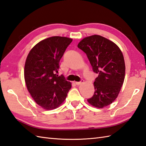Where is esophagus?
Wrapping results in <instances>:
<instances>
[{"label": "esophagus", "instance_id": "1", "mask_svg": "<svg viewBox=\"0 0 146 146\" xmlns=\"http://www.w3.org/2000/svg\"><path fill=\"white\" fill-rule=\"evenodd\" d=\"M84 80H81L80 81H79V82H75V84H77V85H80V84H81V83H83Z\"/></svg>", "mask_w": 146, "mask_h": 146}]
</instances>
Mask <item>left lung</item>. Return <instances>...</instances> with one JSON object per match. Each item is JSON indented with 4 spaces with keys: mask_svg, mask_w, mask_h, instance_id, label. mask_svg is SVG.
Returning a JSON list of instances; mask_svg holds the SVG:
<instances>
[{
    "mask_svg": "<svg viewBox=\"0 0 146 146\" xmlns=\"http://www.w3.org/2000/svg\"><path fill=\"white\" fill-rule=\"evenodd\" d=\"M78 47L86 54L93 71L98 74L93 96L87 100L96 108L106 107L116 99L124 83L126 68L123 53L114 42L98 35L84 38Z\"/></svg>",
    "mask_w": 146,
    "mask_h": 146,
    "instance_id": "obj_1",
    "label": "left lung"
}]
</instances>
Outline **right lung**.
<instances>
[{
    "label": "right lung",
    "mask_w": 146,
    "mask_h": 146,
    "mask_svg": "<svg viewBox=\"0 0 146 146\" xmlns=\"http://www.w3.org/2000/svg\"><path fill=\"white\" fill-rule=\"evenodd\" d=\"M72 40L64 36L49 37L33 46L27 57L24 78L27 90L43 109L58 107L72 88L71 83L58 73L60 60Z\"/></svg>",
    "instance_id": "1"
}]
</instances>
